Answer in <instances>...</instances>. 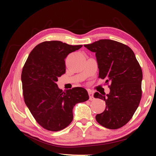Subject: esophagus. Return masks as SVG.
<instances>
[{
    "label": "esophagus",
    "instance_id": "1",
    "mask_svg": "<svg viewBox=\"0 0 156 156\" xmlns=\"http://www.w3.org/2000/svg\"><path fill=\"white\" fill-rule=\"evenodd\" d=\"M88 95H89V100L90 101H93L94 98L93 97V92H92V91L89 90L88 91Z\"/></svg>",
    "mask_w": 156,
    "mask_h": 156
}]
</instances>
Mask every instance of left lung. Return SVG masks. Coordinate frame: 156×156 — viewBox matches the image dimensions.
<instances>
[{"mask_svg":"<svg viewBox=\"0 0 156 156\" xmlns=\"http://www.w3.org/2000/svg\"><path fill=\"white\" fill-rule=\"evenodd\" d=\"M95 52L98 78L105 79L109 94L95 92L94 98L106 102L105 111L96 115L101 125L110 129L122 127L131 120L141 98V66L133 50L122 43L101 39L84 45Z\"/></svg>","mask_w":156,"mask_h":156,"instance_id":"1","label":"left lung"}]
</instances>
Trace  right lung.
<instances>
[{"label": "right lung", "mask_w": 156, "mask_h": 156, "mask_svg": "<svg viewBox=\"0 0 156 156\" xmlns=\"http://www.w3.org/2000/svg\"><path fill=\"white\" fill-rule=\"evenodd\" d=\"M82 47L59 41H44L33 49L23 66L25 102L35 121L46 130L58 131L68 127L73 120L75 105L88 100L84 88L63 91L56 84L66 72L65 58Z\"/></svg>", "instance_id": "right-lung-1"}]
</instances>
